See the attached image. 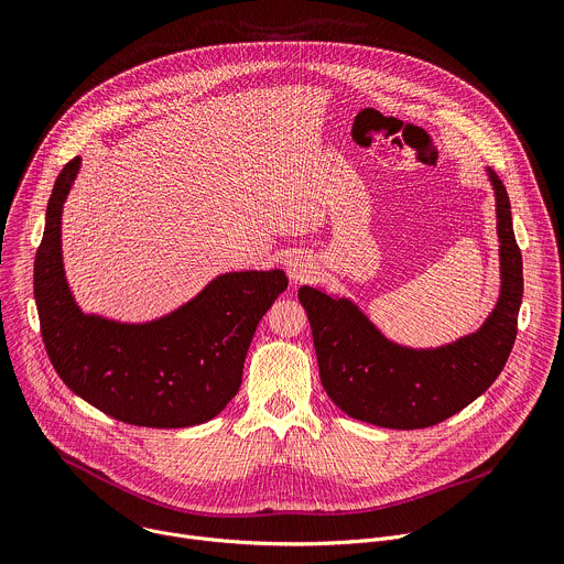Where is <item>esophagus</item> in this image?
I'll list each match as a JSON object with an SVG mask.
<instances>
[{
	"label": "esophagus",
	"mask_w": 564,
	"mask_h": 564,
	"mask_svg": "<svg viewBox=\"0 0 564 564\" xmlns=\"http://www.w3.org/2000/svg\"><path fill=\"white\" fill-rule=\"evenodd\" d=\"M285 270H288V276H290L294 283H299V281H307V279H310V274L314 272V263H312V259H310L307 254L299 252V254H292V257L288 259Z\"/></svg>",
	"instance_id": "obj_1"
}]
</instances>
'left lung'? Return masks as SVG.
Wrapping results in <instances>:
<instances>
[{
	"label": "left lung",
	"mask_w": 564,
	"mask_h": 564,
	"mask_svg": "<svg viewBox=\"0 0 564 564\" xmlns=\"http://www.w3.org/2000/svg\"><path fill=\"white\" fill-rule=\"evenodd\" d=\"M487 176L496 196L500 296L475 333L437 348L401 346L355 301L299 288L321 383L348 417L397 431L429 429L466 409L502 372L518 335L524 281L509 194L491 167Z\"/></svg>",
	"instance_id": "obj_1"
}]
</instances>
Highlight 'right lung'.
Wrapping results in <instances>:
<instances>
[{
	"mask_svg": "<svg viewBox=\"0 0 564 564\" xmlns=\"http://www.w3.org/2000/svg\"><path fill=\"white\" fill-rule=\"evenodd\" d=\"M79 165L77 155L53 185L35 254V303L55 372L124 424L187 429L214 420L240 388L259 321L288 288L285 272L218 274L187 303L142 324L85 312L62 261V209Z\"/></svg>",
	"mask_w": 564,
	"mask_h": 564,
	"instance_id": "1",
	"label": "right lung"
}]
</instances>
